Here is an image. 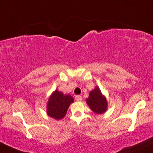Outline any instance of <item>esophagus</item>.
<instances>
[{"mask_svg": "<svg viewBox=\"0 0 153 153\" xmlns=\"http://www.w3.org/2000/svg\"><path fill=\"white\" fill-rule=\"evenodd\" d=\"M75 99H76V100L77 101H81L82 100V96H79V95L76 96Z\"/></svg>", "mask_w": 153, "mask_h": 153, "instance_id": "obj_1", "label": "esophagus"}]
</instances>
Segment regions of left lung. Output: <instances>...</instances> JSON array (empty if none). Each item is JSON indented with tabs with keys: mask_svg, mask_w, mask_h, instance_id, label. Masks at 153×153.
Returning a JSON list of instances; mask_svg holds the SVG:
<instances>
[{
	"mask_svg": "<svg viewBox=\"0 0 153 153\" xmlns=\"http://www.w3.org/2000/svg\"><path fill=\"white\" fill-rule=\"evenodd\" d=\"M86 103L91 111L97 114H102L107 110L108 103L101 90L97 86L90 92L89 97L86 99Z\"/></svg>",
	"mask_w": 153,
	"mask_h": 153,
	"instance_id": "left-lung-1",
	"label": "left lung"
}]
</instances>
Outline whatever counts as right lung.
Masks as SVG:
<instances>
[{
  "instance_id": "right-lung-1",
  "label": "right lung",
  "mask_w": 153,
  "mask_h": 153,
  "mask_svg": "<svg viewBox=\"0 0 153 153\" xmlns=\"http://www.w3.org/2000/svg\"><path fill=\"white\" fill-rule=\"evenodd\" d=\"M74 102V99L69 94H64L55 90L49 98L47 113L49 116L56 120L62 119L65 116L69 105Z\"/></svg>"
}]
</instances>
